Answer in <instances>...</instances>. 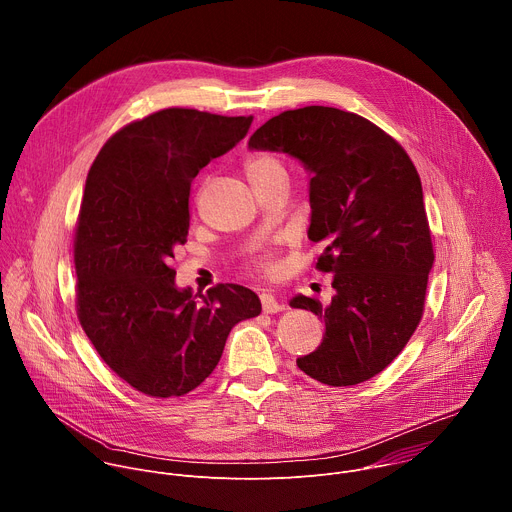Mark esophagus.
Instances as JSON below:
<instances>
[{"label": "esophagus", "instance_id": "34e87169", "mask_svg": "<svg viewBox=\"0 0 512 512\" xmlns=\"http://www.w3.org/2000/svg\"><path fill=\"white\" fill-rule=\"evenodd\" d=\"M261 308L267 314H277V312L285 310V306L281 302H277V298L273 294H269V291H263L261 294Z\"/></svg>", "mask_w": 512, "mask_h": 512}]
</instances>
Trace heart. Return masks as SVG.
I'll use <instances>...</instances> for the list:
<instances>
[{"mask_svg": "<svg viewBox=\"0 0 512 512\" xmlns=\"http://www.w3.org/2000/svg\"><path fill=\"white\" fill-rule=\"evenodd\" d=\"M245 168H247V174H249L251 180H253V178H259V176H265V174H271V172L283 170L281 164H279L273 156H269V154L251 156V158L247 160ZM259 265H261L263 269H271V267H273V261H271L269 255H261V257H259Z\"/></svg>", "mask_w": 512, "mask_h": 512, "instance_id": "heart-1", "label": "heart"}]
</instances>
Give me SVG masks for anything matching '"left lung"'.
<instances>
[{
    "instance_id": "8db88e82",
    "label": "left lung",
    "mask_w": 512,
    "mask_h": 512,
    "mask_svg": "<svg viewBox=\"0 0 512 512\" xmlns=\"http://www.w3.org/2000/svg\"><path fill=\"white\" fill-rule=\"evenodd\" d=\"M249 148L283 152L312 174L308 237L324 245L316 267L334 273L336 296L326 308L306 296L289 302L326 324L298 367L330 387L373 379L413 336L435 257L411 158L369 119L320 105L271 117Z\"/></svg>"
}]
</instances>
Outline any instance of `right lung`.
<instances>
[{"label":"right lung","mask_w":512,"mask_h":512,"mask_svg":"<svg viewBox=\"0 0 512 512\" xmlns=\"http://www.w3.org/2000/svg\"><path fill=\"white\" fill-rule=\"evenodd\" d=\"M253 117L162 109L107 139L95 158L75 233L77 314L107 367L150 397H182L218 364L235 324L261 314L255 291L176 287L196 174L247 135Z\"/></svg>","instance_id":"add662e5"}]
</instances>
